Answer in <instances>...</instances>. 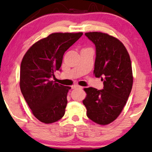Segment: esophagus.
Masks as SVG:
<instances>
[{
  "label": "esophagus",
  "instance_id": "34e87169",
  "mask_svg": "<svg viewBox=\"0 0 152 152\" xmlns=\"http://www.w3.org/2000/svg\"><path fill=\"white\" fill-rule=\"evenodd\" d=\"M83 87L81 86H79V85H74L72 86V89H83Z\"/></svg>",
  "mask_w": 152,
  "mask_h": 152
}]
</instances>
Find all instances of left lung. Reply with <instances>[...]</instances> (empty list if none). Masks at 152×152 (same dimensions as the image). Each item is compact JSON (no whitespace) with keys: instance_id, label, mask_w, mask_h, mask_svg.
Wrapping results in <instances>:
<instances>
[{"instance_id":"1","label":"left lung","mask_w":152,"mask_h":152,"mask_svg":"<svg viewBox=\"0 0 152 152\" xmlns=\"http://www.w3.org/2000/svg\"><path fill=\"white\" fill-rule=\"evenodd\" d=\"M85 35L95 45L94 74L103 81V89L85 88L83 102L88 118L100 125L116 120L125 105L133 85L132 63L124 45L117 38L101 32Z\"/></svg>"}]
</instances>
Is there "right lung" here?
Returning <instances> with one entry per match:
<instances>
[{
    "instance_id": "right-lung-1",
    "label": "right lung",
    "mask_w": 152,
    "mask_h": 152,
    "mask_svg": "<svg viewBox=\"0 0 152 152\" xmlns=\"http://www.w3.org/2000/svg\"><path fill=\"white\" fill-rule=\"evenodd\" d=\"M83 35L54 33L34 43L25 54L20 70V87L34 116L44 123L56 122L64 116L70 87L52 80L61 71L65 52Z\"/></svg>"
}]
</instances>
